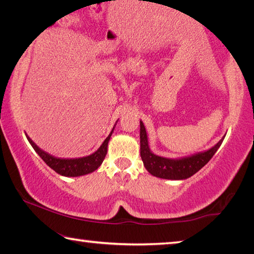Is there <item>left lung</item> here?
<instances>
[{
    "instance_id": "left-lung-1",
    "label": "left lung",
    "mask_w": 254,
    "mask_h": 254,
    "mask_svg": "<svg viewBox=\"0 0 254 254\" xmlns=\"http://www.w3.org/2000/svg\"><path fill=\"white\" fill-rule=\"evenodd\" d=\"M224 140V136L218 142L206 151L194 153L182 158H166L154 154L149 147L148 134L144 124L140 121V154L143 165L154 177L171 180H183L191 177L207 163L217 151Z\"/></svg>"
}]
</instances>
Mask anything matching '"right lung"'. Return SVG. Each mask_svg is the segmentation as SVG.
Segmentation results:
<instances>
[{"mask_svg": "<svg viewBox=\"0 0 254 254\" xmlns=\"http://www.w3.org/2000/svg\"><path fill=\"white\" fill-rule=\"evenodd\" d=\"M118 122V121H117ZM115 127V126H114ZM114 127L112 128L109 136L104 140V142L98 148L95 152L86 156L83 158H74V159H64V158H57L55 156H51L48 152L44 151L38 145L33 142L27 135V139L32 145L40 158L44 160L47 165H48L51 169L55 170L56 173L65 176V177H79V176H84L87 174H91L95 171L98 167L102 165L103 160L107 153V145H109V141L111 139L112 133L114 131Z\"/></svg>", "mask_w": 254, "mask_h": 254, "instance_id": "obj_1", "label": "right lung"}]
</instances>
